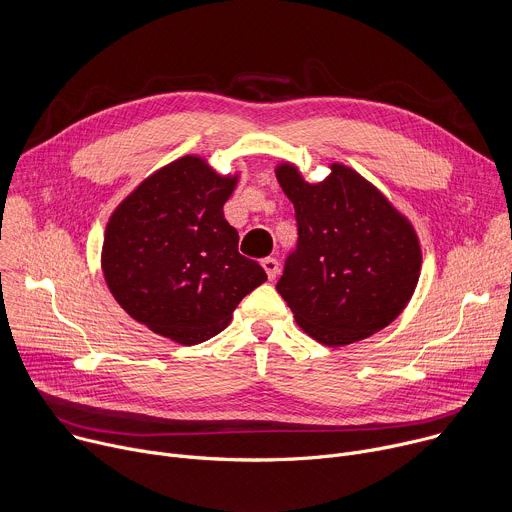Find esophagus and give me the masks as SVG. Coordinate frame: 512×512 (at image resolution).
<instances>
[{
  "mask_svg": "<svg viewBox=\"0 0 512 512\" xmlns=\"http://www.w3.org/2000/svg\"><path fill=\"white\" fill-rule=\"evenodd\" d=\"M261 265H263V269H265L267 277H269V279H275V275L279 273V263H277V259L267 257V259H263V261H261Z\"/></svg>",
  "mask_w": 512,
  "mask_h": 512,
  "instance_id": "esophagus-1",
  "label": "esophagus"
}]
</instances>
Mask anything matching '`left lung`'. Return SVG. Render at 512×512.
I'll use <instances>...</instances> for the list:
<instances>
[{"label": "left lung", "mask_w": 512, "mask_h": 512, "mask_svg": "<svg viewBox=\"0 0 512 512\" xmlns=\"http://www.w3.org/2000/svg\"><path fill=\"white\" fill-rule=\"evenodd\" d=\"M318 184L289 162L277 182L296 208L298 249L277 291L298 326L326 346H346L389 326L409 304L421 247L409 218L344 164Z\"/></svg>", "instance_id": "left-lung-1"}]
</instances>
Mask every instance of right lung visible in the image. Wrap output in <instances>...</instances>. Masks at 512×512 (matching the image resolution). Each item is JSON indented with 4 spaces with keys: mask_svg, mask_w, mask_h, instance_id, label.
<instances>
[{
    "mask_svg": "<svg viewBox=\"0 0 512 512\" xmlns=\"http://www.w3.org/2000/svg\"><path fill=\"white\" fill-rule=\"evenodd\" d=\"M239 174L182 156L145 178L109 216L101 269L117 304L178 344H200L259 287L263 267L239 253L223 206Z\"/></svg>",
    "mask_w": 512,
    "mask_h": 512,
    "instance_id": "obj_1",
    "label": "right lung"
}]
</instances>
